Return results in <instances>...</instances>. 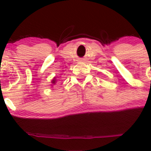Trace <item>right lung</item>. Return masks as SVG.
<instances>
[{
    "instance_id": "obj_1",
    "label": "right lung",
    "mask_w": 151,
    "mask_h": 151,
    "mask_svg": "<svg viewBox=\"0 0 151 151\" xmlns=\"http://www.w3.org/2000/svg\"><path fill=\"white\" fill-rule=\"evenodd\" d=\"M52 84H55V83H56V80H55V78H54V79H53V80L52 81Z\"/></svg>"
}]
</instances>
